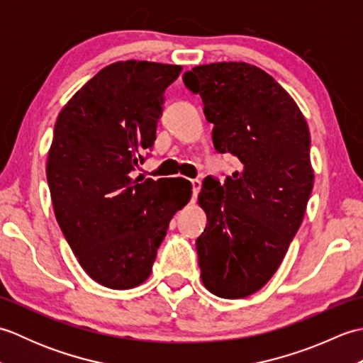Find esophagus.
Instances as JSON below:
<instances>
[{
	"instance_id": "1",
	"label": "esophagus",
	"mask_w": 363,
	"mask_h": 363,
	"mask_svg": "<svg viewBox=\"0 0 363 363\" xmlns=\"http://www.w3.org/2000/svg\"><path fill=\"white\" fill-rule=\"evenodd\" d=\"M191 187H194V199H196L199 190H201V181L194 179V181H191Z\"/></svg>"
}]
</instances>
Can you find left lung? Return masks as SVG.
I'll return each instance as SVG.
<instances>
[{"label":"left lung","mask_w":363,"mask_h":363,"mask_svg":"<svg viewBox=\"0 0 363 363\" xmlns=\"http://www.w3.org/2000/svg\"><path fill=\"white\" fill-rule=\"evenodd\" d=\"M182 79L203 99L215 150L240 160L225 182L207 176L199 191L201 279L220 298H246L272 279L303 223L313 187L309 126L273 76L251 64L199 65Z\"/></svg>","instance_id":"1"}]
</instances>
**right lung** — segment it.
Instances as JSON below:
<instances>
[{
  "label": "right lung",
  "instance_id": "add662e5",
  "mask_svg": "<svg viewBox=\"0 0 363 363\" xmlns=\"http://www.w3.org/2000/svg\"><path fill=\"white\" fill-rule=\"evenodd\" d=\"M181 65H107L60 111L46 162L54 215L79 265L107 289L148 279L169 220L190 201L184 177L133 179L152 148L164 91Z\"/></svg>",
  "mask_w": 363,
  "mask_h": 363
}]
</instances>
